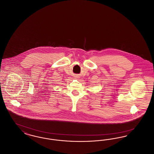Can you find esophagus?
<instances>
[{
  "instance_id": "34e87169",
  "label": "esophagus",
  "mask_w": 154,
  "mask_h": 154,
  "mask_svg": "<svg viewBox=\"0 0 154 154\" xmlns=\"http://www.w3.org/2000/svg\"><path fill=\"white\" fill-rule=\"evenodd\" d=\"M74 77H75V79H77V78H79V77H78V76H75Z\"/></svg>"
}]
</instances>
